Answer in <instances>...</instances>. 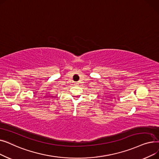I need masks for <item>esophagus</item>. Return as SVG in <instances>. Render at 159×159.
Instances as JSON below:
<instances>
[{
  "label": "esophagus",
  "mask_w": 159,
  "mask_h": 159,
  "mask_svg": "<svg viewBox=\"0 0 159 159\" xmlns=\"http://www.w3.org/2000/svg\"><path fill=\"white\" fill-rule=\"evenodd\" d=\"M79 84V83L78 82H75V85H77V84Z\"/></svg>",
  "instance_id": "34e87169"
}]
</instances>
